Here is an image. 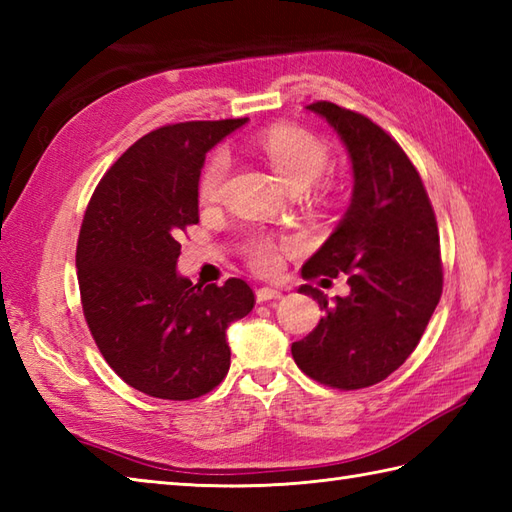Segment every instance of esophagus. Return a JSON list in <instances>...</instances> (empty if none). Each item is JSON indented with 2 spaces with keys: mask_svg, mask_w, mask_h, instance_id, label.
Returning <instances> with one entry per match:
<instances>
[{
  "mask_svg": "<svg viewBox=\"0 0 512 512\" xmlns=\"http://www.w3.org/2000/svg\"><path fill=\"white\" fill-rule=\"evenodd\" d=\"M255 297H257V301L259 303H266V301H275V299H281V290H277V288H259L257 292H255Z\"/></svg>",
  "mask_w": 512,
  "mask_h": 512,
  "instance_id": "34e87169",
  "label": "esophagus"
}]
</instances>
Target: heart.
I'll return each instance as SVG.
<instances>
[{
	"mask_svg": "<svg viewBox=\"0 0 512 512\" xmlns=\"http://www.w3.org/2000/svg\"><path fill=\"white\" fill-rule=\"evenodd\" d=\"M255 147L290 191H306L310 184L317 182L328 167L330 158L323 140L312 136L306 129L290 125L266 129L264 134L257 136ZM228 169H231V158L226 151H213L198 182V195L202 202H215L220 198ZM250 264L259 273H273L279 266V248L270 242H255L250 246Z\"/></svg>",
	"mask_w": 512,
	"mask_h": 512,
	"instance_id": "b5f03b06",
	"label": "heart"
}]
</instances>
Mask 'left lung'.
Instances as JSON below:
<instances>
[{
    "mask_svg": "<svg viewBox=\"0 0 512 512\" xmlns=\"http://www.w3.org/2000/svg\"><path fill=\"white\" fill-rule=\"evenodd\" d=\"M339 134L354 189L343 220L301 268L303 279L347 275L350 295L319 301L325 317L292 343L301 372L336 389L385 380L416 350L442 295L436 215L405 151L367 116L328 101L306 107Z\"/></svg>",
    "mask_w": 512,
    "mask_h": 512,
    "instance_id": "8db88e82",
    "label": "left lung"
}]
</instances>
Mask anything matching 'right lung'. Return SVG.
<instances>
[{"label": "right lung", "instance_id": "add662e5", "mask_svg": "<svg viewBox=\"0 0 512 512\" xmlns=\"http://www.w3.org/2000/svg\"><path fill=\"white\" fill-rule=\"evenodd\" d=\"M248 118L160 127L105 173L76 246L83 314L96 345L129 387L165 400L209 394L231 367L226 330L255 295L246 281L198 286L178 275L184 228L200 222L206 151Z\"/></svg>", "mask_w": 512, "mask_h": 512}]
</instances>
